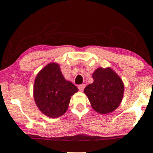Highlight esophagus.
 Segmentation results:
<instances>
[{"label": "esophagus", "mask_w": 153, "mask_h": 153, "mask_svg": "<svg viewBox=\"0 0 153 153\" xmlns=\"http://www.w3.org/2000/svg\"><path fill=\"white\" fill-rule=\"evenodd\" d=\"M85 86V84H81V85H79L78 86V88L79 90V91H81L82 92L83 91V89H84V88Z\"/></svg>", "instance_id": "obj_1"}]
</instances>
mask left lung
Masks as SVG:
<instances>
[{"label": "left lung", "mask_w": 153, "mask_h": 153, "mask_svg": "<svg viewBox=\"0 0 153 153\" xmlns=\"http://www.w3.org/2000/svg\"><path fill=\"white\" fill-rule=\"evenodd\" d=\"M94 81L88 85L84 93L92 108L101 114H108L120 106L124 95L122 79L111 68H98L93 74Z\"/></svg>", "instance_id": "left-lung-1"}]
</instances>
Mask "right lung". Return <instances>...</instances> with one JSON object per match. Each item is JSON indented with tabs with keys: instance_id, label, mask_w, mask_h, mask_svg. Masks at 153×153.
Returning <instances> with one entry per match:
<instances>
[{
	"instance_id": "obj_1",
	"label": "right lung",
	"mask_w": 153,
	"mask_h": 153,
	"mask_svg": "<svg viewBox=\"0 0 153 153\" xmlns=\"http://www.w3.org/2000/svg\"><path fill=\"white\" fill-rule=\"evenodd\" d=\"M78 88L64 78L60 65L50 62L38 72L33 86V97L39 111L50 118L65 114L71 97Z\"/></svg>"
}]
</instances>
